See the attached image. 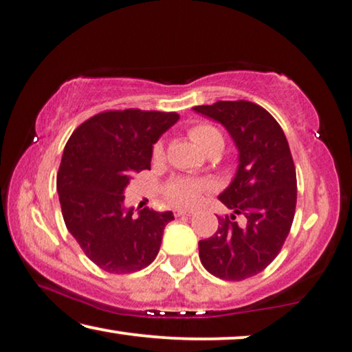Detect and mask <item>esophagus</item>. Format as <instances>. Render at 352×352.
<instances>
[{
	"label": "esophagus",
	"instance_id": "obj_1",
	"mask_svg": "<svg viewBox=\"0 0 352 352\" xmlns=\"http://www.w3.org/2000/svg\"><path fill=\"white\" fill-rule=\"evenodd\" d=\"M175 216L176 217H182V216H192V211H187V210H181V208H176L175 211Z\"/></svg>",
	"mask_w": 352,
	"mask_h": 352
}]
</instances>
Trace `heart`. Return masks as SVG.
Here are the masks:
<instances>
[{
  "mask_svg": "<svg viewBox=\"0 0 352 352\" xmlns=\"http://www.w3.org/2000/svg\"><path fill=\"white\" fill-rule=\"evenodd\" d=\"M188 138L198 147L208 152L212 146L223 144L222 135L217 129L208 124H197L188 129ZM164 154V146L157 142L154 146V157ZM210 182L201 179H187V177H177L165 186V197L168 201L177 206H193L201 200V197L210 190Z\"/></svg>",
  "mask_w": 352,
  "mask_h": 352,
  "instance_id": "heart-1",
  "label": "heart"
}]
</instances>
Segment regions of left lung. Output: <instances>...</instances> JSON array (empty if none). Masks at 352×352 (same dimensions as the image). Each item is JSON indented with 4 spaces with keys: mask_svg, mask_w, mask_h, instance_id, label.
Here are the masks:
<instances>
[{
    "mask_svg": "<svg viewBox=\"0 0 352 352\" xmlns=\"http://www.w3.org/2000/svg\"><path fill=\"white\" fill-rule=\"evenodd\" d=\"M193 111L226 126L238 149V170L219 195L233 214L219 219L216 233L198 243L208 272L243 281L263 272L281 251L294 222L297 175L286 135L262 106L246 100L217 101ZM243 213V226L234 219Z\"/></svg>",
    "mask_w": 352,
    "mask_h": 352,
    "instance_id": "8db88e82",
    "label": "left lung"
}]
</instances>
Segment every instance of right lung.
Listing matches in <instances>:
<instances>
[{
  "label": "right lung",
  "instance_id": "1",
  "mask_svg": "<svg viewBox=\"0 0 352 352\" xmlns=\"http://www.w3.org/2000/svg\"><path fill=\"white\" fill-rule=\"evenodd\" d=\"M179 119L160 111H104L73 131L57 175L66 228L104 272L133 273L154 262L171 211L125 210L131 175L151 170L152 147Z\"/></svg>",
  "mask_w": 352,
  "mask_h": 352
}]
</instances>
